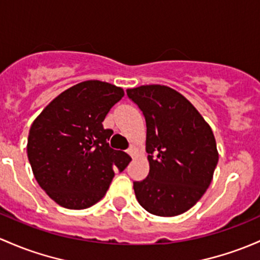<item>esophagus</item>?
Instances as JSON below:
<instances>
[{
  "label": "esophagus",
  "mask_w": 260,
  "mask_h": 260,
  "mask_svg": "<svg viewBox=\"0 0 260 260\" xmlns=\"http://www.w3.org/2000/svg\"><path fill=\"white\" fill-rule=\"evenodd\" d=\"M136 149H137V148H136L135 146H131L129 148H128V151H127V152H128V154L132 155V157H133V155L136 154Z\"/></svg>",
  "instance_id": "1"
}]
</instances>
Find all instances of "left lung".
<instances>
[{
	"mask_svg": "<svg viewBox=\"0 0 260 260\" xmlns=\"http://www.w3.org/2000/svg\"><path fill=\"white\" fill-rule=\"evenodd\" d=\"M143 113L149 173L133 182L138 203L159 217L192 208L208 189L218 163L214 135L192 103L159 84L127 89Z\"/></svg>",
	"mask_w": 260,
	"mask_h": 260,
	"instance_id": "obj_1",
	"label": "left lung"
}]
</instances>
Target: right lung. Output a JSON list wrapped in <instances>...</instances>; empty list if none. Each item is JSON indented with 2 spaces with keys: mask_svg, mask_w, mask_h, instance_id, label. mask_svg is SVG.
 Segmentation results:
<instances>
[{
  "mask_svg": "<svg viewBox=\"0 0 260 260\" xmlns=\"http://www.w3.org/2000/svg\"><path fill=\"white\" fill-rule=\"evenodd\" d=\"M124 95L122 88L86 81L62 92L32 123L27 154L40 187L57 204L84 209L103 198L131 157L108 144L109 109Z\"/></svg>",
  "mask_w": 260,
  "mask_h": 260,
  "instance_id": "obj_1",
  "label": "right lung"
}]
</instances>
